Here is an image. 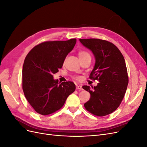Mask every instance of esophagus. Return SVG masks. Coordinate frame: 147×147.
<instances>
[{
  "label": "esophagus",
  "mask_w": 147,
  "mask_h": 147,
  "mask_svg": "<svg viewBox=\"0 0 147 147\" xmlns=\"http://www.w3.org/2000/svg\"><path fill=\"white\" fill-rule=\"evenodd\" d=\"M77 89L78 90H83L82 86H80V85H77Z\"/></svg>",
  "instance_id": "34e87169"
}]
</instances>
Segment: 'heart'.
<instances>
[{
	"label": "heart",
	"instance_id": "b5f03b06",
	"mask_svg": "<svg viewBox=\"0 0 147 147\" xmlns=\"http://www.w3.org/2000/svg\"><path fill=\"white\" fill-rule=\"evenodd\" d=\"M90 56V54L86 51H81L78 53V56L80 58L82 57H84V56Z\"/></svg>",
	"mask_w": 147,
	"mask_h": 147
}]
</instances>
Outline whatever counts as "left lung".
Here are the masks:
<instances>
[{
  "mask_svg": "<svg viewBox=\"0 0 147 147\" xmlns=\"http://www.w3.org/2000/svg\"><path fill=\"white\" fill-rule=\"evenodd\" d=\"M79 40L94 56L90 78L99 82L94 88L82 87L91 94L84 106L93 115L105 116L117 109L126 93L128 76L125 60L118 48L108 41L97 38Z\"/></svg>",
  "mask_w": 147,
  "mask_h": 147,
  "instance_id": "obj_1",
  "label": "left lung"
}]
</instances>
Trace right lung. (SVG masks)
<instances>
[{
  "mask_svg": "<svg viewBox=\"0 0 147 147\" xmlns=\"http://www.w3.org/2000/svg\"><path fill=\"white\" fill-rule=\"evenodd\" d=\"M76 38L45 42L34 47L23 67V90L26 99L39 114L47 115L60 109L75 90L72 82L59 83L53 74L62 68L73 50Z\"/></svg>",
  "mask_w": 147,
  "mask_h": 147,
  "instance_id": "add662e5",
  "label": "right lung"
}]
</instances>
